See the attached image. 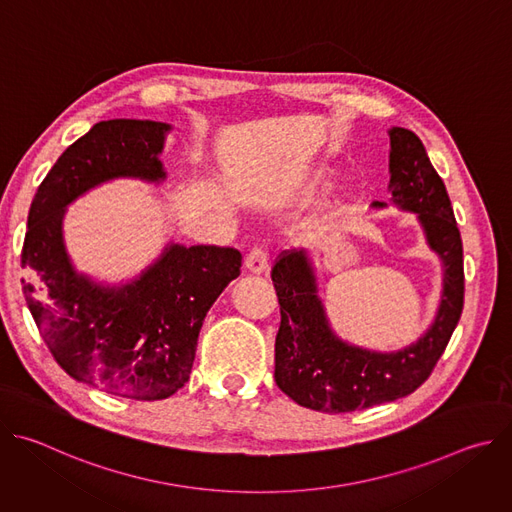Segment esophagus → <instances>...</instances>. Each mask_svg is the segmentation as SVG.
<instances>
[{"instance_id": "obj_1", "label": "esophagus", "mask_w": 512, "mask_h": 512, "mask_svg": "<svg viewBox=\"0 0 512 512\" xmlns=\"http://www.w3.org/2000/svg\"><path fill=\"white\" fill-rule=\"evenodd\" d=\"M267 265H269V253L263 247L251 249V253L245 259V267L251 273H263L267 269Z\"/></svg>"}]
</instances>
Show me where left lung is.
I'll use <instances>...</instances> for the list:
<instances>
[{
    "instance_id": "1",
    "label": "left lung",
    "mask_w": 512,
    "mask_h": 512,
    "mask_svg": "<svg viewBox=\"0 0 512 512\" xmlns=\"http://www.w3.org/2000/svg\"><path fill=\"white\" fill-rule=\"evenodd\" d=\"M389 137L393 202L417 212L429 247L444 261L442 304L431 328L399 352L348 346L328 326L306 253L281 251L271 269L281 314L275 383L298 405L314 411L348 413L413 393L435 369L462 316V239L446 184L413 131L393 127Z\"/></svg>"
}]
</instances>
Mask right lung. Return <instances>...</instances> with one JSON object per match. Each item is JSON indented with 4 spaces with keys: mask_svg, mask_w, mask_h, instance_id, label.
<instances>
[{
    "mask_svg": "<svg viewBox=\"0 0 512 512\" xmlns=\"http://www.w3.org/2000/svg\"><path fill=\"white\" fill-rule=\"evenodd\" d=\"M168 129L111 119L68 145L38 186L22 247L26 304L54 360L72 379L137 401L168 399L190 379L206 312L241 275V253L170 245L139 279L103 287L72 269L60 223L68 202L105 180H162Z\"/></svg>",
    "mask_w": 512,
    "mask_h": 512,
    "instance_id": "right-lung-1",
    "label": "right lung"
}]
</instances>
